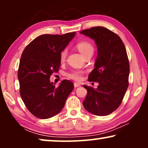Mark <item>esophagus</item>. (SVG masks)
Segmentation results:
<instances>
[{"label": "esophagus", "mask_w": 148, "mask_h": 148, "mask_svg": "<svg viewBox=\"0 0 148 148\" xmlns=\"http://www.w3.org/2000/svg\"><path fill=\"white\" fill-rule=\"evenodd\" d=\"M81 86V84L79 83H77V82H75L74 83V87L75 88H78V87H80Z\"/></svg>", "instance_id": "esophagus-1"}]
</instances>
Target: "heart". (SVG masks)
Listing matches in <instances>:
<instances>
[{"label": "heart", "instance_id": "obj_1", "mask_svg": "<svg viewBox=\"0 0 148 148\" xmlns=\"http://www.w3.org/2000/svg\"><path fill=\"white\" fill-rule=\"evenodd\" d=\"M77 48L79 51L84 56L86 55L87 53H88V52H94L93 46L90 43V42L86 41H82L79 42V43L77 44ZM66 54H67V51H66V49L62 50L61 53H60V61L63 62L65 60L66 57ZM84 73V72L79 70L73 71L68 74V77L70 79H72L76 81H81L83 79Z\"/></svg>", "mask_w": 148, "mask_h": 148}]
</instances>
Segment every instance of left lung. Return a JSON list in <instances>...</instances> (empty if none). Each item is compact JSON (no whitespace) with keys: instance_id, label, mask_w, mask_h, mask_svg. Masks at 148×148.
<instances>
[{"instance_id":"obj_1","label":"left lung","mask_w":148,"mask_h":148,"mask_svg":"<svg viewBox=\"0 0 148 148\" xmlns=\"http://www.w3.org/2000/svg\"><path fill=\"white\" fill-rule=\"evenodd\" d=\"M94 40L98 48L94 69L90 82H98L97 88L84 87L88 91L83 105L97 116H106L120 106L129 86V62L126 48L118 35L104 27L80 32Z\"/></svg>"}]
</instances>
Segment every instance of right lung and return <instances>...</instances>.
<instances>
[{
  "label": "right lung",
  "instance_id": "obj_1",
  "mask_svg": "<svg viewBox=\"0 0 148 148\" xmlns=\"http://www.w3.org/2000/svg\"><path fill=\"white\" fill-rule=\"evenodd\" d=\"M75 34H43L30 42L21 54L17 73L20 95L26 108L38 118L46 119L58 114L73 90L71 81H62L56 88L50 77L58 72L60 53Z\"/></svg>",
  "mask_w": 148,
  "mask_h": 148
}]
</instances>
